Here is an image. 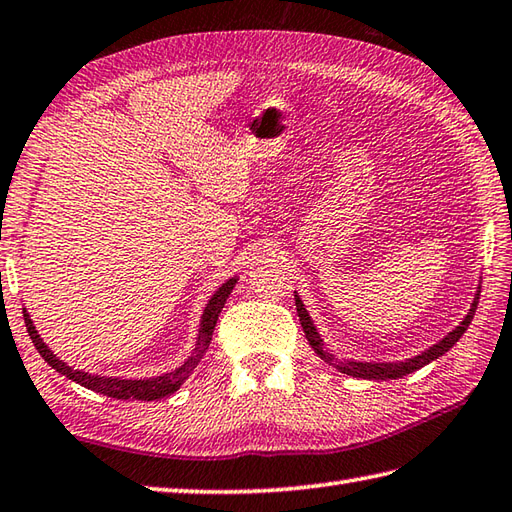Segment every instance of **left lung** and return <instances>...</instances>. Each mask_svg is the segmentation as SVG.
I'll list each match as a JSON object with an SVG mask.
<instances>
[{
  "label": "left lung",
  "instance_id": "8db88e82",
  "mask_svg": "<svg viewBox=\"0 0 512 512\" xmlns=\"http://www.w3.org/2000/svg\"><path fill=\"white\" fill-rule=\"evenodd\" d=\"M296 296V312H298V318H301V325H303V332H305V339L310 341V345L314 347V352L321 356V359L325 363H330L332 368H336L343 374H350V376H359V379H372V381H388V379H401V376H406L410 372H417L419 368H423V365H428L430 361L439 359V356L446 354L452 345H455L461 334H464L468 330V325L472 321V316H475V310H477V303H479V294H475V301H472L470 305V312L466 314L464 321H461L455 330L448 332V336H443V339L439 343H435L432 347H428V350H423L421 354L412 356V359H406V361H399V363H365V361H345V359H336V356L332 352H327L323 347V339L318 336L316 327L312 323V316L307 314L305 305L301 298Z\"/></svg>",
  "mask_w": 512,
  "mask_h": 512
}]
</instances>
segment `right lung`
<instances>
[{
	"mask_svg": "<svg viewBox=\"0 0 512 512\" xmlns=\"http://www.w3.org/2000/svg\"><path fill=\"white\" fill-rule=\"evenodd\" d=\"M238 278H229L227 283H223L218 287V292L211 296V301L207 303L205 312H202L200 318V330H198V341L194 352H191L189 359L180 365V368L171 370L162 376H153V379H113V376H100V374H89V372H82V370H73L71 365H66L64 361L57 359V356L48 350L46 343L40 339V334H37L35 325L31 321V316L26 314L24 310V323H26V330L28 336H31V341L35 345V350L42 354V359L51 365L53 370H57L60 374H64L66 379H71L75 383L84 385V388H89L93 392H100L106 394V397H113V399H138V401H156L162 397H169V394L176 392L182 383L189 379V374L196 370V365L200 363L202 356L209 350V343H211V334H214V327L218 321V314L223 312V307L227 303V298L231 294V289H234Z\"/></svg>",
	"mask_w": 512,
	"mask_h": 512,
	"instance_id": "right-lung-1",
	"label": "right lung"
}]
</instances>
